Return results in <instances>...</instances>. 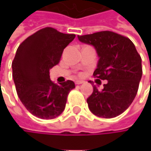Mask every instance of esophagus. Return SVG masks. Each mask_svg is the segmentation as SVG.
Here are the masks:
<instances>
[{
    "label": "esophagus",
    "mask_w": 151,
    "mask_h": 151,
    "mask_svg": "<svg viewBox=\"0 0 151 151\" xmlns=\"http://www.w3.org/2000/svg\"><path fill=\"white\" fill-rule=\"evenodd\" d=\"M75 83H76V85L82 84V83H84V81H81V80H77V81H75Z\"/></svg>",
    "instance_id": "1"
}]
</instances>
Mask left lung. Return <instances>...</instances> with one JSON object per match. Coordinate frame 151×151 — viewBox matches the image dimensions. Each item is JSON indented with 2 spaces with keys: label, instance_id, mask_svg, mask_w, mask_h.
<instances>
[{
  "label": "left lung",
  "instance_id": "8db88e82",
  "mask_svg": "<svg viewBox=\"0 0 151 151\" xmlns=\"http://www.w3.org/2000/svg\"><path fill=\"white\" fill-rule=\"evenodd\" d=\"M94 47L99 60L93 76L107 80L103 89L93 85L87 99L90 111L100 118L112 119L123 113L136 96L142 77L141 57L129 38L110 31L77 36Z\"/></svg>",
  "mask_w": 151,
  "mask_h": 151
}]
</instances>
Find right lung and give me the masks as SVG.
Returning a JSON list of instances; mask_svg holds the SVG:
<instances>
[{
  "mask_svg": "<svg viewBox=\"0 0 151 151\" xmlns=\"http://www.w3.org/2000/svg\"><path fill=\"white\" fill-rule=\"evenodd\" d=\"M52 27L33 33L19 45L12 62V77L21 101L32 115L53 119L65 110L72 81L55 84L50 70L56 65L64 49L75 38Z\"/></svg>",
  "mask_w": 151,
  "mask_h": 151,
  "instance_id": "obj_1",
  "label": "right lung"
}]
</instances>
